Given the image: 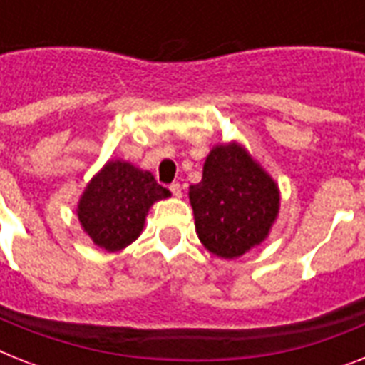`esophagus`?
I'll return each instance as SVG.
<instances>
[{"instance_id":"34e87169","label":"esophagus","mask_w":365,"mask_h":365,"mask_svg":"<svg viewBox=\"0 0 365 365\" xmlns=\"http://www.w3.org/2000/svg\"><path fill=\"white\" fill-rule=\"evenodd\" d=\"M170 191H172V195H174V197H178V199L182 197V185H180V183H178V182L172 183Z\"/></svg>"}]
</instances>
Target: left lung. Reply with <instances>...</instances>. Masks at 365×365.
Returning <instances> with one entry per match:
<instances>
[{
	"mask_svg": "<svg viewBox=\"0 0 365 365\" xmlns=\"http://www.w3.org/2000/svg\"><path fill=\"white\" fill-rule=\"evenodd\" d=\"M195 229L205 248L233 259L269 237L280 208L277 182L237 142L212 149L202 180L189 187Z\"/></svg>",
	"mask_w": 365,
	"mask_h": 365,
	"instance_id": "8db88e82",
	"label": "left lung"
}]
</instances>
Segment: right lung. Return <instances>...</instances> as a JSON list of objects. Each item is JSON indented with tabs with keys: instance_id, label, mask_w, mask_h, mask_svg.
<instances>
[{
	"instance_id": "add662e5",
	"label": "right lung",
	"mask_w": 365,
	"mask_h": 365,
	"mask_svg": "<svg viewBox=\"0 0 365 365\" xmlns=\"http://www.w3.org/2000/svg\"><path fill=\"white\" fill-rule=\"evenodd\" d=\"M170 191L126 160H108L83 191L77 217L96 246L119 252L140 237L149 208Z\"/></svg>"
}]
</instances>
